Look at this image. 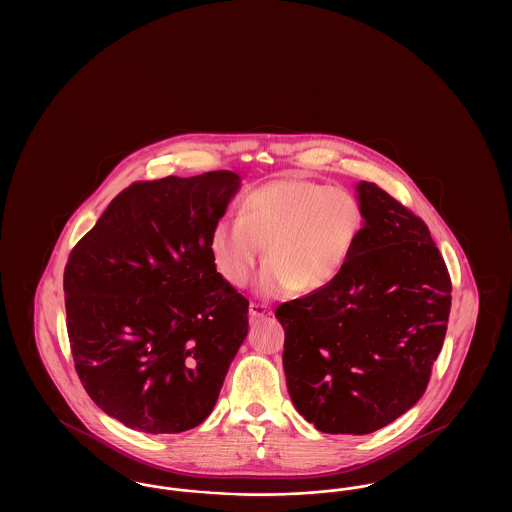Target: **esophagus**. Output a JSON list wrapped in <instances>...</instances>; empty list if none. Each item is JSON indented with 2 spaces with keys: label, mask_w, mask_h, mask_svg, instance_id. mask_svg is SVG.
Returning <instances> with one entry per match:
<instances>
[{
  "label": "esophagus",
  "mask_w": 512,
  "mask_h": 512,
  "mask_svg": "<svg viewBox=\"0 0 512 512\" xmlns=\"http://www.w3.org/2000/svg\"><path fill=\"white\" fill-rule=\"evenodd\" d=\"M270 311H268L267 305H261V303H249V317L251 318H263L268 317Z\"/></svg>",
  "instance_id": "obj_1"
}]
</instances>
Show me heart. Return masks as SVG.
<instances>
[{"mask_svg":"<svg viewBox=\"0 0 512 512\" xmlns=\"http://www.w3.org/2000/svg\"><path fill=\"white\" fill-rule=\"evenodd\" d=\"M365 224L355 194L301 176H284L247 192L238 220L220 219L211 232V255L222 278L244 288L265 247L268 267L259 292L315 293L338 280Z\"/></svg>","mask_w":512,"mask_h":512,"instance_id":"1","label":"heart"}]
</instances>
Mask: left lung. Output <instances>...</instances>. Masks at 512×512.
<instances>
[{"mask_svg":"<svg viewBox=\"0 0 512 512\" xmlns=\"http://www.w3.org/2000/svg\"><path fill=\"white\" fill-rule=\"evenodd\" d=\"M365 226L336 282L282 303L293 405L324 434L363 436L422 397L445 340L451 276L426 222L374 182Z\"/></svg>","mask_w":512,"mask_h":512,"instance_id":"left-lung-1","label":"left lung"}]
</instances>
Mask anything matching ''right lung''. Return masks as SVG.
<instances>
[{
	"instance_id": "right-lung-1",
	"label": "right lung",
	"mask_w": 512,
	"mask_h": 512,
	"mask_svg": "<svg viewBox=\"0 0 512 512\" xmlns=\"http://www.w3.org/2000/svg\"><path fill=\"white\" fill-rule=\"evenodd\" d=\"M236 172L134 182L74 245L63 276L76 374L103 413L146 434L201 424L247 336V299L211 255Z\"/></svg>"
}]
</instances>
